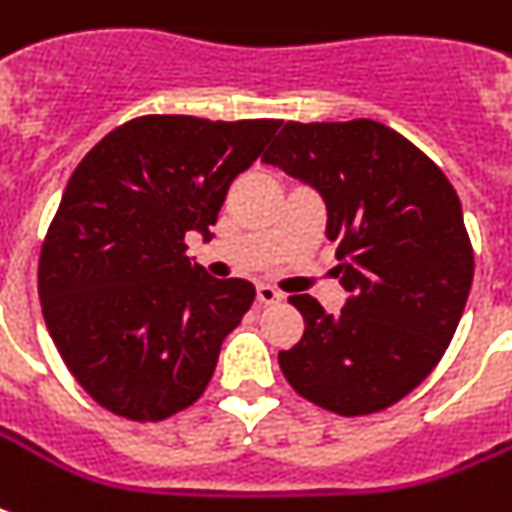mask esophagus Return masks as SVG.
<instances>
[{"label": "esophagus", "mask_w": 512, "mask_h": 512, "mask_svg": "<svg viewBox=\"0 0 512 512\" xmlns=\"http://www.w3.org/2000/svg\"><path fill=\"white\" fill-rule=\"evenodd\" d=\"M257 300L263 305H273L281 300V292L276 287H271V284H257Z\"/></svg>", "instance_id": "1"}]
</instances>
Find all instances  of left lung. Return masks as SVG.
<instances>
[{"mask_svg": "<svg viewBox=\"0 0 512 512\" xmlns=\"http://www.w3.org/2000/svg\"><path fill=\"white\" fill-rule=\"evenodd\" d=\"M263 162L324 196L350 292L337 316L311 295L289 297L305 332L279 353L281 372L327 412H382L436 369L468 303L473 244L460 196L430 156L372 119L287 122Z\"/></svg>", "mask_w": 512, "mask_h": 512, "instance_id": "obj_1", "label": "left lung"}]
</instances>
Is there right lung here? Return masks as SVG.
I'll list each match as a JSON object with an SVG mask.
<instances>
[{
  "label": "right lung",
  "instance_id": "1",
  "mask_svg": "<svg viewBox=\"0 0 512 512\" xmlns=\"http://www.w3.org/2000/svg\"><path fill=\"white\" fill-rule=\"evenodd\" d=\"M279 119L148 114L111 130L68 180L39 255V300L63 364L103 409L159 422L199 401L255 300L185 255Z\"/></svg>",
  "mask_w": 512,
  "mask_h": 512
}]
</instances>
